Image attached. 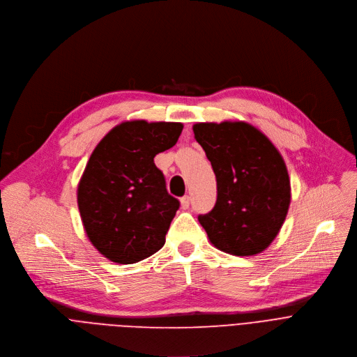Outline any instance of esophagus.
Wrapping results in <instances>:
<instances>
[{
  "mask_svg": "<svg viewBox=\"0 0 357 357\" xmlns=\"http://www.w3.org/2000/svg\"><path fill=\"white\" fill-rule=\"evenodd\" d=\"M180 204H181V208L183 209H187L190 206V197L188 195H184L181 199H180Z\"/></svg>",
  "mask_w": 357,
  "mask_h": 357,
  "instance_id": "1",
  "label": "esophagus"
}]
</instances>
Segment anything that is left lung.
<instances>
[{
    "label": "left lung",
    "mask_w": 357,
    "mask_h": 357,
    "mask_svg": "<svg viewBox=\"0 0 357 357\" xmlns=\"http://www.w3.org/2000/svg\"><path fill=\"white\" fill-rule=\"evenodd\" d=\"M217 177V202L198 217L211 243L234 256H253L274 241L286 221L291 188L280 152L242 121L192 126Z\"/></svg>",
    "instance_id": "obj_1"
}]
</instances>
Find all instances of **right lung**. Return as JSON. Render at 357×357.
Wrapping results in <instances>:
<instances>
[{
	"label": "right lung",
	"instance_id": "1",
	"mask_svg": "<svg viewBox=\"0 0 357 357\" xmlns=\"http://www.w3.org/2000/svg\"><path fill=\"white\" fill-rule=\"evenodd\" d=\"M181 130L180 122L126 121L91 153L77 204L89 239L111 261L132 264L163 248L180 202L153 159L177 144Z\"/></svg>",
	"mask_w": 357,
	"mask_h": 357
}]
</instances>
